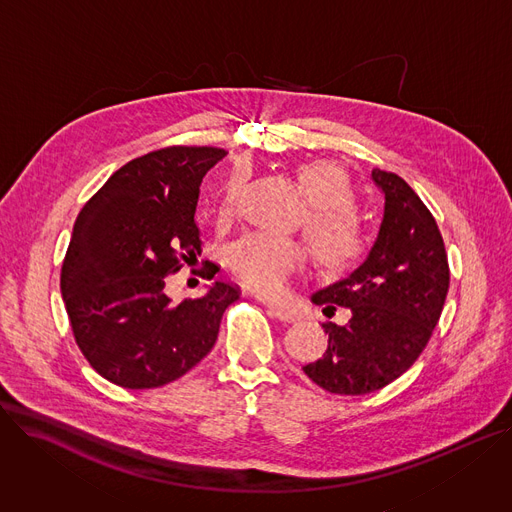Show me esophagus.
Instances as JSON below:
<instances>
[{
    "instance_id": "1",
    "label": "esophagus",
    "mask_w": 512,
    "mask_h": 512,
    "mask_svg": "<svg viewBox=\"0 0 512 512\" xmlns=\"http://www.w3.org/2000/svg\"><path fill=\"white\" fill-rule=\"evenodd\" d=\"M268 315L276 317L280 321H285V323L299 321V313L291 307H285V305H268Z\"/></svg>"
}]
</instances>
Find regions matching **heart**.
Instances as JSON below:
<instances>
[{
  "label": "heart",
  "instance_id": "obj_1",
  "mask_svg": "<svg viewBox=\"0 0 512 512\" xmlns=\"http://www.w3.org/2000/svg\"><path fill=\"white\" fill-rule=\"evenodd\" d=\"M244 181L246 168L236 166L223 183L219 215L234 211ZM297 181L309 203L305 232L317 260L331 270L356 262L366 250V234L354 213L356 193L346 170L329 160H311L297 168ZM225 262L244 287L262 297H278L301 270L303 252L289 240L248 234L227 248Z\"/></svg>",
  "mask_w": 512,
  "mask_h": 512
}]
</instances>
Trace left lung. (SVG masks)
I'll use <instances>...</instances> for the list:
<instances>
[{
  "mask_svg": "<svg viewBox=\"0 0 512 512\" xmlns=\"http://www.w3.org/2000/svg\"><path fill=\"white\" fill-rule=\"evenodd\" d=\"M384 193L378 238L348 276L317 291L311 301L350 309L346 325L323 323V358L303 372L333 394H368L405 374L425 350L449 289V264L435 217L394 173L374 168Z\"/></svg>",
  "mask_w": 512,
  "mask_h": 512,
  "instance_id": "8db88e82",
  "label": "left lung"
}]
</instances>
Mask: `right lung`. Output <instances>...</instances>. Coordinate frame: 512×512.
<instances>
[{"label":"right lung","mask_w":512,"mask_h":512,"mask_svg":"<svg viewBox=\"0 0 512 512\" xmlns=\"http://www.w3.org/2000/svg\"><path fill=\"white\" fill-rule=\"evenodd\" d=\"M227 152L166 146L113 173L77 215L61 293L91 368L122 388H156L197 366L215 346L240 289L217 280L173 303L164 278L201 256L199 187Z\"/></svg>","instance_id":"right-lung-1"}]
</instances>
